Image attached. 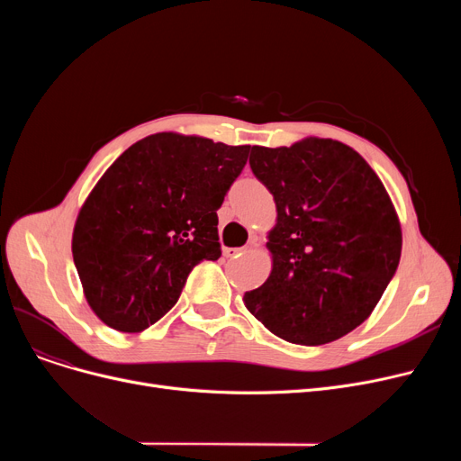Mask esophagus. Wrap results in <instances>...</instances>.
<instances>
[{"mask_svg": "<svg viewBox=\"0 0 461 461\" xmlns=\"http://www.w3.org/2000/svg\"><path fill=\"white\" fill-rule=\"evenodd\" d=\"M245 252V249H237V247H233V249H224V256L226 258H237V256H240Z\"/></svg>", "mask_w": 461, "mask_h": 461, "instance_id": "34e87169", "label": "esophagus"}]
</instances>
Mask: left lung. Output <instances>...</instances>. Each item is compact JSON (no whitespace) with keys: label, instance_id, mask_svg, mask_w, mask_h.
<instances>
[{"label":"left lung","instance_id":"obj_1","mask_svg":"<svg viewBox=\"0 0 461 461\" xmlns=\"http://www.w3.org/2000/svg\"><path fill=\"white\" fill-rule=\"evenodd\" d=\"M276 203L269 278L247 292L252 316L285 342L321 346L370 318L393 280L402 228L389 192L349 145L304 138L250 153Z\"/></svg>","mask_w":461,"mask_h":461}]
</instances>
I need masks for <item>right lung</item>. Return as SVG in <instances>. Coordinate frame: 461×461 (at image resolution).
I'll return each instance as SVG.
<instances>
[{
    "instance_id": "obj_1",
    "label": "right lung",
    "mask_w": 461,
    "mask_h": 461,
    "mask_svg": "<svg viewBox=\"0 0 461 461\" xmlns=\"http://www.w3.org/2000/svg\"><path fill=\"white\" fill-rule=\"evenodd\" d=\"M250 145L158 132L136 141L84 202L72 258L103 323L140 332L172 308L188 273L221 258L218 216Z\"/></svg>"
}]
</instances>
